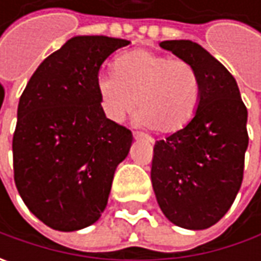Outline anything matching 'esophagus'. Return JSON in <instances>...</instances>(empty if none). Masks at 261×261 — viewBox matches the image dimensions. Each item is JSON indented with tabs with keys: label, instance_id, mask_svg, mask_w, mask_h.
Returning <instances> with one entry per match:
<instances>
[{
	"label": "esophagus",
	"instance_id": "esophagus-1",
	"mask_svg": "<svg viewBox=\"0 0 261 261\" xmlns=\"http://www.w3.org/2000/svg\"><path fill=\"white\" fill-rule=\"evenodd\" d=\"M134 138L135 139H146V141H151L152 142V139L148 135H145V134H142V132H134Z\"/></svg>",
	"mask_w": 261,
	"mask_h": 261
}]
</instances>
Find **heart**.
Here are the masks:
<instances>
[{"label":"heart","mask_w":261,"mask_h":261,"mask_svg":"<svg viewBox=\"0 0 261 261\" xmlns=\"http://www.w3.org/2000/svg\"><path fill=\"white\" fill-rule=\"evenodd\" d=\"M95 88L110 120L123 122L136 105L138 125L161 134L178 132L189 125L200 100L195 66L146 49L119 56L113 74L98 76Z\"/></svg>","instance_id":"b5f03b06"}]
</instances>
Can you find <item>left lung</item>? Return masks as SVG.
Returning a JSON list of instances; mask_svg holds the SVG:
<instances>
[{
    "mask_svg": "<svg viewBox=\"0 0 261 261\" xmlns=\"http://www.w3.org/2000/svg\"><path fill=\"white\" fill-rule=\"evenodd\" d=\"M160 46L195 66L200 100L189 125L155 142L151 181L168 221L205 229L228 212L243 183L247 107L234 76L202 46L190 40Z\"/></svg>",
    "mask_w": 261,
    "mask_h": 261,
    "instance_id": "left-lung-1",
    "label": "left lung"
}]
</instances>
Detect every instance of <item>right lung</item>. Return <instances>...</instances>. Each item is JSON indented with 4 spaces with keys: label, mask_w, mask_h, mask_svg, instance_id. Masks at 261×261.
<instances>
[{
    "label": "right lung",
    "mask_w": 261,
    "mask_h": 261,
    "mask_svg": "<svg viewBox=\"0 0 261 261\" xmlns=\"http://www.w3.org/2000/svg\"><path fill=\"white\" fill-rule=\"evenodd\" d=\"M127 45L125 39L75 36L39 65L20 97L15 186L30 212L54 229L94 224L132 145L130 130L106 117L95 88L101 64Z\"/></svg>",
    "instance_id": "obj_1"
}]
</instances>
